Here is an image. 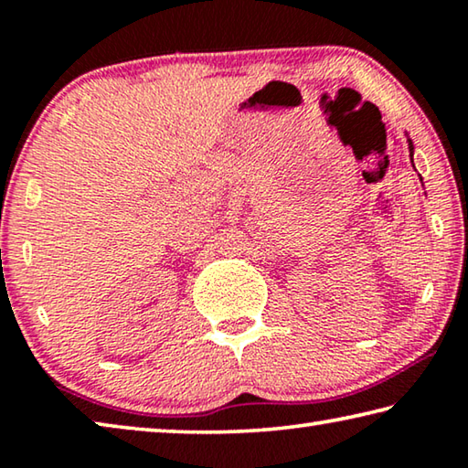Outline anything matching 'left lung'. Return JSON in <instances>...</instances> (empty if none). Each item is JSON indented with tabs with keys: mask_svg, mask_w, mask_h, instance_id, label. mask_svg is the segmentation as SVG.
I'll use <instances>...</instances> for the list:
<instances>
[{
	"mask_svg": "<svg viewBox=\"0 0 468 468\" xmlns=\"http://www.w3.org/2000/svg\"><path fill=\"white\" fill-rule=\"evenodd\" d=\"M409 150H410V156H413V142L409 140ZM410 161H413V158H410Z\"/></svg>",
	"mask_w": 468,
	"mask_h": 468,
	"instance_id": "left-lung-1",
	"label": "left lung"
}]
</instances>
